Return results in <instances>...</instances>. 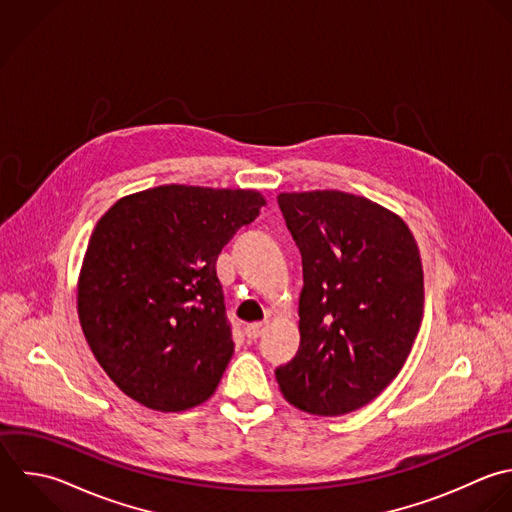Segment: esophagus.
<instances>
[{
	"mask_svg": "<svg viewBox=\"0 0 512 512\" xmlns=\"http://www.w3.org/2000/svg\"><path fill=\"white\" fill-rule=\"evenodd\" d=\"M263 331H265V325H261V323L247 325V327H245V337H247L249 341H257V339L263 335Z\"/></svg>",
	"mask_w": 512,
	"mask_h": 512,
	"instance_id": "34e87169",
	"label": "esophagus"
}]
</instances>
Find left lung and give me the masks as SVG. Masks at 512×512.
Masks as SVG:
<instances>
[{
	"instance_id": "obj_1",
	"label": "left lung",
	"mask_w": 512,
	"mask_h": 512,
	"mask_svg": "<svg viewBox=\"0 0 512 512\" xmlns=\"http://www.w3.org/2000/svg\"><path fill=\"white\" fill-rule=\"evenodd\" d=\"M303 261L297 355L275 369L297 409L337 417L403 369L423 319L419 247L389 209L343 191L277 197Z\"/></svg>"
}]
</instances>
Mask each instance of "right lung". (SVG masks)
<instances>
[{
    "label": "right lung",
    "mask_w": 512,
    "mask_h": 512,
    "mask_svg": "<svg viewBox=\"0 0 512 512\" xmlns=\"http://www.w3.org/2000/svg\"><path fill=\"white\" fill-rule=\"evenodd\" d=\"M265 205L251 189L161 185L95 225L77 283L83 335L109 379L163 413L205 403L233 355L215 263Z\"/></svg>",
    "instance_id": "obj_1"
}]
</instances>
